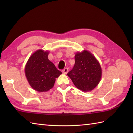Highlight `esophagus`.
Returning a JSON list of instances; mask_svg holds the SVG:
<instances>
[{
	"instance_id": "obj_1",
	"label": "esophagus",
	"mask_w": 133,
	"mask_h": 133,
	"mask_svg": "<svg viewBox=\"0 0 133 133\" xmlns=\"http://www.w3.org/2000/svg\"><path fill=\"white\" fill-rule=\"evenodd\" d=\"M68 71H69L68 69L65 68L63 70H62V72H63L64 74H67V72H68Z\"/></svg>"
}]
</instances>
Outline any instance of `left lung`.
Instances as JSON below:
<instances>
[{
  "label": "left lung",
  "mask_w": 133,
  "mask_h": 133,
  "mask_svg": "<svg viewBox=\"0 0 133 133\" xmlns=\"http://www.w3.org/2000/svg\"><path fill=\"white\" fill-rule=\"evenodd\" d=\"M67 75L74 85L84 92L92 90L98 86L102 77V69L98 61L87 50L78 52L75 64Z\"/></svg>",
  "instance_id": "8db88e82"
}]
</instances>
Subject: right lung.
Returning <instances> with one entry per match:
<instances>
[{
    "mask_svg": "<svg viewBox=\"0 0 133 133\" xmlns=\"http://www.w3.org/2000/svg\"><path fill=\"white\" fill-rule=\"evenodd\" d=\"M49 52L39 49L29 58L25 75L30 85L38 92H46L54 85L55 79L62 73L48 59Z\"/></svg>",
    "mask_w": 133,
    "mask_h": 133,
    "instance_id": "add662e5",
    "label": "right lung"
}]
</instances>
